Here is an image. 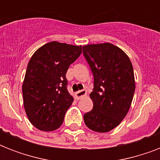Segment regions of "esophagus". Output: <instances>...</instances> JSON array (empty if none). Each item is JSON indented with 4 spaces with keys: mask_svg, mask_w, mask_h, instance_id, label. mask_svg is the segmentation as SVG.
<instances>
[{
    "mask_svg": "<svg viewBox=\"0 0 160 160\" xmlns=\"http://www.w3.org/2000/svg\"><path fill=\"white\" fill-rule=\"evenodd\" d=\"M86 94H87L86 90H79V91H77V92L75 93V98L77 100H80V99H81L82 97L85 96V95H86Z\"/></svg>",
    "mask_w": 160,
    "mask_h": 160,
    "instance_id": "esophagus-1",
    "label": "esophagus"
}]
</instances>
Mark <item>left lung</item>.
Masks as SVG:
<instances>
[{
    "label": "left lung",
    "instance_id": "8db88e82",
    "mask_svg": "<svg viewBox=\"0 0 160 160\" xmlns=\"http://www.w3.org/2000/svg\"><path fill=\"white\" fill-rule=\"evenodd\" d=\"M82 49L94 75L90 95L94 105L84 114V121L93 131L109 132L120 124L131 105L135 90L133 65L113 44H91Z\"/></svg>",
    "mask_w": 160,
    "mask_h": 160
}]
</instances>
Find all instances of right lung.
Instances as JSON below:
<instances>
[{
	"mask_svg": "<svg viewBox=\"0 0 160 160\" xmlns=\"http://www.w3.org/2000/svg\"><path fill=\"white\" fill-rule=\"evenodd\" d=\"M81 52V46L51 41L31 56L22 85L23 104L30 122L40 130L53 131L62 124L74 101L65 74Z\"/></svg>",
	"mask_w": 160,
	"mask_h": 160,
	"instance_id": "obj_1",
	"label": "right lung"
}]
</instances>
